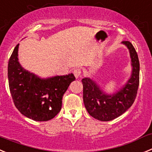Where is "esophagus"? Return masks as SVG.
Wrapping results in <instances>:
<instances>
[{
	"mask_svg": "<svg viewBox=\"0 0 152 152\" xmlns=\"http://www.w3.org/2000/svg\"><path fill=\"white\" fill-rule=\"evenodd\" d=\"M73 73H74V75H75V76L76 78H78V77H80V76H81V70H80V69H75L73 72Z\"/></svg>",
	"mask_w": 152,
	"mask_h": 152,
	"instance_id": "esophagus-1",
	"label": "esophagus"
}]
</instances>
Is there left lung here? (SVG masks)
<instances>
[{"mask_svg": "<svg viewBox=\"0 0 152 152\" xmlns=\"http://www.w3.org/2000/svg\"><path fill=\"white\" fill-rule=\"evenodd\" d=\"M130 52L132 73L124 85L112 94H108L90 77L82 79L83 99L87 112L95 119L109 121L121 116L131 107L140 83V61L137 53L130 41H122Z\"/></svg>", "mask_w": 152, "mask_h": 152, "instance_id": "8db88e82", "label": "left lung"}]
</instances>
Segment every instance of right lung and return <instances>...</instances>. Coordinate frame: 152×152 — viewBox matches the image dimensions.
<instances>
[{
  "instance_id": "add662e5",
  "label": "right lung",
  "mask_w": 152,
  "mask_h": 152,
  "mask_svg": "<svg viewBox=\"0 0 152 152\" xmlns=\"http://www.w3.org/2000/svg\"><path fill=\"white\" fill-rule=\"evenodd\" d=\"M18 44L8 62V80L15 106L36 121H47L60 111L62 96L75 80L72 73L41 78L25 69L18 59Z\"/></svg>"
}]
</instances>
